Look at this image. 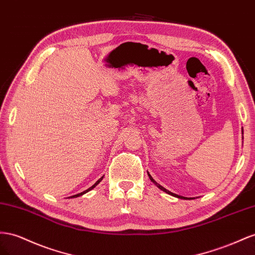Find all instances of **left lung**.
Wrapping results in <instances>:
<instances>
[{"mask_svg":"<svg viewBox=\"0 0 255 255\" xmlns=\"http://www.w3.org/2000/svg\"><path fill=\"white\" fill-rule=\"evenodd\" d=\"M148 174V177H149V179L152 181V183H154L159 189H161L162 191H164L165 193H168V194H171V195H173V196H176V198H178V199H184V200H190L191 198H185V196H181V195H178V194H175V193H173V192H171V191H169V190H166V189L164 188V187H162V186H160L158 183H156V181L154 180V178H152L151 176H150V174L149 173H147Z\"/></svg>","mask_w":255,"mask_h":255,"instance_id":"1","label":"left lung"}]
</instances>
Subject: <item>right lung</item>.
I'll return each instance as SVG.
<instances>
[{
	"mask_svg": "<svg viewBox=\"0 0 255 255\" xmlns=\"http://www.w3.org/2000/svg\"><path fill=\"white\" fill-rule=\"evenodd\" d=\"M103 178H104V176L103 177H101V178H99L97 181H96V183L95 184H94L92 187H90L89 189H87V190H85V191H83V192H81V193H78V194H75V195H72V196H69V198H78V196H80V195H82V194H84V193H86V192H89V191H91L92 190V189H94V188H95L99 183H100V181L101 180H103Z\"/></svg>",
	"mask_w": 255,
	"mask_h": 255,
	"instance_id": "right-lung-1",
	"label": "right lung"
}]
</instances>
